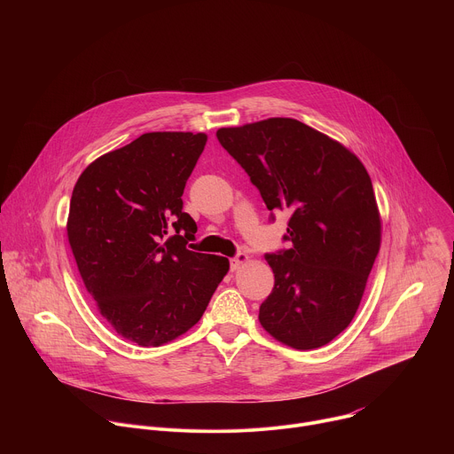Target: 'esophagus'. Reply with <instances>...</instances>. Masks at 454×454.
Masks as SVG:
<instances>
[{"mask_svg":"<svg viewBox=\"0 0 454 454\" xmlns=\"http://www.w3.org/2000/svg\"><path fill=\"white\" fill-rule=\"evenodd\" d=\"M249 261V256L246 253H237L235 256L230 258V270L231 271H237L242 264H246Z\"/></svg>","mask_w":454,"mask_h":454,"instance_id":"esophagus-1","label":"esophagus"}]
</instances>
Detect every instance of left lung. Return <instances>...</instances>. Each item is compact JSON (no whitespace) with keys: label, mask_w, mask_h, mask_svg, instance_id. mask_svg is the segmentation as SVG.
I'll return each instance as SVG.
<instances>
[{"label":"left lung","mask_w":454,"mask_h":454,"mask_svg":"<svg viewBox=\"0 0 454 454\" xmlns=\"http://www.w3.org/2000/svg\"><path fill=\"white\" fill-rule=\"evenodd\" d=\"M217 140L247 172L268 210L291 215L284 235L291 247L266 254L275 287L258 310L261 325L298 350L331 343L356 316L380 246L364 165L294 118L223 127Z\"/></svg>","instance_id":"8db88e82"}]
</instances>
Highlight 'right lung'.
Returning a JSON list of instances; mask_svg holds the SVG:
<instances>
[{
    "mask_svg": "<svg viewBox=\"0 0 454 454\" xmlns=\"http://www.w3.org/2000/svg\"><path fill=\"white\" fill-rule=\"evenodd\" d=\"M205 133H145L111 151L75 183L68 240L88 293L125 340L160 347L201 319L228 258L186 247L196 221L183 190Z\"/></svg>",
    "mask_w": 454,
    "mask_h": 454,
    "instance_id": "add662e5",
    "label": "right lung"
}]
</instances>
